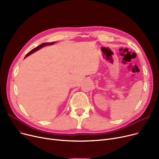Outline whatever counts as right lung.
I'll list each match as a JSON object with an SVG mask.
<instances>
[{"instance_id": "1", "label": "right lung", "mask_w": 159, "mask_h": 159, "mask_svg": "<svg viewBox=\"0 0 159 159\" xmlns=\"http://www.w3.org/2000/svg\"><path fill=\"white\" fill-rule=\"evenodd\" d=\"M56 43V42H53V43H43V44H41L40 45H39V46H37V47H36V48H33L32 50H31V51L26 55V57H25V58H26L27 57H28L29 55H31L32 53H35V52H37V51H38V50H39L40 49H41V48H43V47H44V46H49V45H52V44H54L55 43Z\"/></svg>"}]
</instances>
